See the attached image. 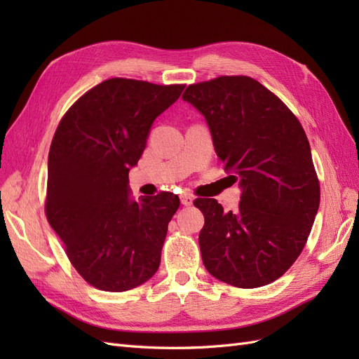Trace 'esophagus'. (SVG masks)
I'll use <instances>...</instances> for the list:
<instances>
[{
    "mask_svg": "<svg viewBox=\"0 0 359 359\" xmlns=\"http://www.w3.org/2000/svg\"><path fill=\"white\" fill-rule=\"evenodd\" d=\"M193 201H194V198L191 196L190 193H184V194H181V203H182L184 206H190V205H193Z\"/></svg>",
    "mask_w": 359,
    "mask_h": 359,
    "instance_id": "esophagus-1",
    "label": "esophagus"
}]
</instances>
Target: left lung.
Here are the masks:
<instances>
[{
  "instance_id": "8db88e82",
  "label": "left lung",
  "mask_w": 359,
  "mask_h": 359,
  "mask_svg": "<svg viewBox=\"0 0 359 359\" xmlns=\"http://www.w3.org/2000/svg\"><path fill=\"white\" fill-rule=\"evenodd\" d=\"M182 99L205 116L217 156L243 187L235 212L215 199L194 201L205 217L203 265L236 287L273 283L301 255L319 210L307 135L289 107L248 76L191 83Z\"/></svg>"
}]
</instances>
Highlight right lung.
<instances>
[{
  "mask_svg": "<svg viewBox=\"0 0 359 359\" xmlns=\"http://www.w3.org/2000/svg\"><path fill=\"white\" fill-rule=\"evenodd\" d=\"M184 86L107 79L79 97L55 130L46 219L70 264L95 289L130 290L158 269L180 198L160 191L132 201L128 170L144 153L151 124L178 100Z\"/></svg>",
  "mask_w": 359,
  "mask_h": 359,
  "instance_id": "obj_1",
  "label": "right lung"
}]
</instances>
